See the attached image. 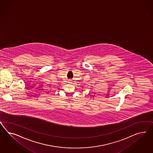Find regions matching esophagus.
<instances>
[{
	"label": "esophagus",
	"instance_id": "1",
	"mask_svg": "<svg viewBox=\"0 0 153 153\" xmlns=\"http://www.w3.org/2000/svg\"><path fill=\"white\" fill-rule=\"evenodd\" d=\"M68 83H72V80H71V79H69V80H68Z\"/></svg>",
	"mask_w": 153,
	"mask_h": 153
}]
</instances>
